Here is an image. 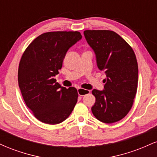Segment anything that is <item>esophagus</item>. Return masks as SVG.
Returning <instances> with one entry per match:
<instances>
[{
	"label": "esophagus",
	"mask_w": 157,
	"mask_h": 157,
	"mask_svg": "<svg viewBox=\"0 0 157 157\" xmlns=\"http://www.w3.org/2000/svg\"><path fill=\"white\" fill-rule=\"evenodd\" d=\"M77 92H78V94L80 96H84V95L87 94H89L90 91L87 89H83L82 88H79V89H77Z\"/></svg>",
	"instance_id": "obj_1"
}]
</instances>
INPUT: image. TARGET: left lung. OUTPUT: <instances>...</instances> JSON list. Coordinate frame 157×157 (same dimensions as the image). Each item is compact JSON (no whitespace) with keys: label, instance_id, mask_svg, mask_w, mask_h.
<instances>
[{"label":"left lung","instance_id":"1","mask_svg":"<svg viewBox=\"0 0 157 157\" xmlns=\"http://www.w3.org/2000/svg\"><path fill=\"white\" fill-rule=\"evenodd\" d=\"M98 68L106 74L103 91L94 89V116L104 123L121 120L130 111L138 85V64L134 50L118 34L110 30H86Z\"/></svg>","mask_w":157,"mask_h":157}]
</instances>
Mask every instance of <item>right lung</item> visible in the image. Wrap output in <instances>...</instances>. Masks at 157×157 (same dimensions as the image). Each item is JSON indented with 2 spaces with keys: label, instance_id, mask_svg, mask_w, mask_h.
Segmentation results:
<instances>
[{
  "label": "right lung",
  "instance_id": "obj_1",
  "mask_svg": "<svg viewBox=\"0 0 157 157\" xmlns=\"http://www.w3.org/2000/svg\"><path fill=\"white\" fill-rule=\"evenodd\" d=\"M82 38L80 32H49L36 37L19 63L18 85L27 107L37 120L56 125L72 112L78 98L75 87L56 82L68 49Z\"/></svg>",
  "mask_w": 157,
  "mask_h": 157
}]
</instances>
